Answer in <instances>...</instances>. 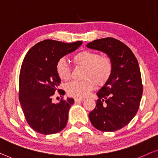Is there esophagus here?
I'll return each mask as SVG.
<instances>
[{"mask_svg": "<svg viewBox=\"0 0 158 158\" xmlns=\"http://www.w3.org/2000/svg\"><path fill=\"white\" fill-rule=\"evenodd\" d=\"M85 100V98H77L74 99L75 100V102H81V101H83Z\"/></svg>", "mask_w": 158, "mask_h": 158, "instance_id": "obj_1", "label": "esophagus"}]
</instances>
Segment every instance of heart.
I'll list each match as a JSON object with an SVG mask.
<instances>
[{"instance_id":"obj_1","label":"heart","mask_w":158,"mask_h":158,"mask_svg":"<svg viewBox=\"0 0 158 158\" xmlns=\"http://www.w3.org/2000/svg\"><path fill=\"white\" fill-rule=\"evenodd\" d=\"M76 64L85 67L84 81H72L66 86L67 93L76 98H84L93 89L95 83L102 85L108 80L113 71V63L108 56H101L98 52L84 50L73 58ZM56 73L62 81L70 78V68L66 60L61 58L56 64Z\"/></svg>"}]
</instances>
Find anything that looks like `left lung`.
Masks as SVG:
<instances>
[{"instance_id":"obj_1","label":"left lung","mask_w":158,"mask_h":158,"mask_svg":"<svg viewBox=\"0 0 158 158\" xmlns=\"http://www.w3.org/2000/svg\"><path fill=\"white\" fill-rule=\"evenodd\" d=\"M87 47L105 52L113 63L110 77L97 92L99 99L89 120L100 131H117L131 121L139 107L143 86L138 61L128 46L112 37L95 40Z\"/></svg>"}]
</instances>
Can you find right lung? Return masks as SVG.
<instances>
[{
    "label": "right lung",
    "instance_id": "right-lung-1",
    "mask_svg": "<svg viewBox=\"0 0 158 158\" xmlns=\"http://www.w3.org/2000/svg\"><path fill=\"white\" fill-rule=\"evenodd\" d=\"M82 44L45 40L34 45L27 52L19 74V97L25 118L31 129L48 135L58 133L67 124L69 110L74 103L73 98L52 102L60 79L56 73V64L60 58L72 52Z\"/></svg>",
    "mask_w": 158,
    "mask_h": 158
}]
</instances>
